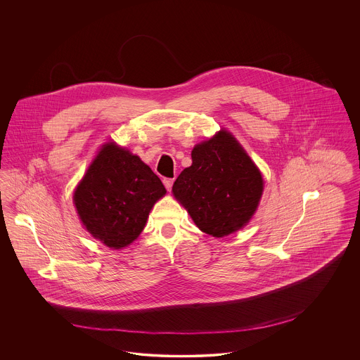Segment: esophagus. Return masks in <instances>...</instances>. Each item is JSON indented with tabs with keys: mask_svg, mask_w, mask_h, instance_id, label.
Returning <instances> with one entry per match:
<instances>
[{
	"mask_svg": "<svg viewBox=\"0 0 360 360\" xmlns=\"http://www.w3.org/2000/svg\"><path fill=\"white\" fill-rule=\"evenodd\" d=\"M163 184H165L166 188L170 191L172 188V184H174V179H172V178H165V179H163Z\"/></svg>",
	"mask_w": 360,
	"mask_h": 360,
	"instance_id": "1",
	"label": "esophagus"
}]
</instances>
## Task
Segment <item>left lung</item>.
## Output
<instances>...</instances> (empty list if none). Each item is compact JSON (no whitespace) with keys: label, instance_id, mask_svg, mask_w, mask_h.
Here are the masks:
<instances>
[{"label":"left lung","instance_id":"1","mask_svg":"<svg viewBox=\"0 0 360 360\" xmlns=\"http://www.w3.org/2000/svg\"><path fill=\"white\" fill-rule=\"evenodd\" d=\"M191 166L174 182L175 198L207 235L223 238L250 221L263 178L236 139L220 131L191 151Z\"/></svg>","mask_w":360,"mask_h":360}]
</instances>
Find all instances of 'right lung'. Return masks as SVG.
I'll return each instance as SVG.
<instances>
[{
  "instance_id": "right-lung-1",
  "label": "right lung",
  "mask_w": 360,
  "mask_h": 360,
  "mask_svg": "<svg viewBox=\"0 0 360 360\" xmlns=\"http://www.w3.org/2000/svg\"><path fill=\"white\" fill-rule=\"evenodd\" d=\"M166 194L159 176L136 155L108 143L74 191V204L86 229L119 250L144 229L150 210Z\"/></svg>"
}]
</instances>
